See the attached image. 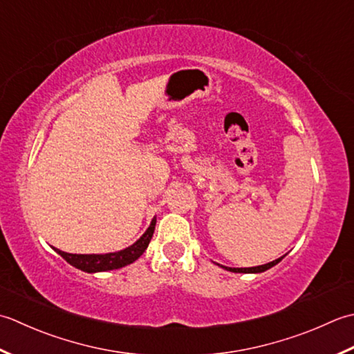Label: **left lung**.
<instances>
[{"label": "left lung", "instance_id": "8db88e82", "mask_svg": "<svg viewBox=\"0 0 354 354\" xmlns=\"http://www.w3.org/2000/svg\"><path fill=\"white\" fill-rule=\"evenodd\" d=\"M286 257V255H284ZM284 257H281L278 259H275V261H270L268 264H263V266H255V268H226V266H220V268L226 269L229 272H234V273H261V272H266L269 270L270 268H273V266H277L281 259H283Z\"/></svg>", "mask_w": 354, "mask_h": 354}]
</instances>
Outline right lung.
Wrapping results in <instances>:
<instances>
[{"label": "right lung", "mask_w": 354, "mask_h": 354, "mask_svg": "<svg viewBox=\"0 0 354 354\" xmlns=\"http://www.w3.org/2000/svg\"><path fill=\"white\" fill-rule=\"evenodd\" d=\"M156 217L151 220L149 227L145 230L139 240L118 252H110V254H68V252H62L59 249L53 248L56 254H59L68 264L73 268L86 272V273H97V272H108L114 269L125 268V266L134 263L143 252L147 250L148 244L153 238L154 229H156Z\"/></svg>", "instance_id": "add662e5"}]
</instances>
